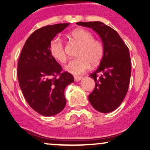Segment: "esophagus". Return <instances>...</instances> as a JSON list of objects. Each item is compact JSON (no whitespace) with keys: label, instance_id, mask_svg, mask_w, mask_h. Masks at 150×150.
<instances>
[{"label":"esophagus","instance_id":"esophagus-1","mask_svg":"<svg viewBox=\"0 0 150 150\" xmlns=\"http://www.w3.org/2000/svg\"><path fill=\"white\" fill-rule=\"evenodd\" d=\"M81 79H82L81 76H74V80H75V81H80V80H81Z\"/></svg>","mask_w":150,"mask_h":150}]
</instances>
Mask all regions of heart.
Returning <instances> with one entry per match:
<instances>
[{"instance_id": "obj_1", "label": "heart", "mask_w": 150, "mask_h": 150, "mask_svg": "<svg viewBox=\"0 0 150 150\" xmlns=\"http://www.w3.org/2000/svg\"><path fill=\"white\" fill-rule=\"evenodd\" d=\"M70 36L79 46V49L76 52L78 58L70 61L66 67L67 71L79 75L88 70L91 64L94 67L99 64L104 55V46L101 41L95 39L91 32L83 28L73 30ZM49 50L51 56L59 62H67L65 45L62 38L54 37L50 43Z\"/></svg>"}]
</instances>
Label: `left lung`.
I'll use <instances>...</instances> for the list:
<instances>
[{
    "label": "left lung",
    "mask_w": 150,
    "mask_h": 150,
    "mask_svg": "<svg viewBox=\"0 0 150 150\" xmlns=\"http://www.w3.org/2000/svg\"><path fill=\"white\" fill-rule=\"evenodd\" d=\"M76 24L92 28L104 43V55L100 65L89 75L94 79L95 88L88 100L98 112L109 113L120 107L128 91L131 76L129 49L115 30L101 22Z\"/></svg>",
    "instance_id": "8db88e82"
}]
</instances>
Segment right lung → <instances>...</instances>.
Segmentation results:
<instances>
[{"mask_svg":"<svg viewBox=\"0 0 150 150\" xmlns=\"http://www.w3.org/2000/svg\"><path fill=\"white\" fill-rule=\"evenodd\" d=\"M69 25H49L35 30L25 41L18 62V80L24 98L33 110L46 117L64 109V90L74 81L73 75L62 71L49 50L51 40Z\"/></svg>","mask_w":150,"mask_h":150,"instance_id":"add662e5","label":"right lung"}]
</instances>
